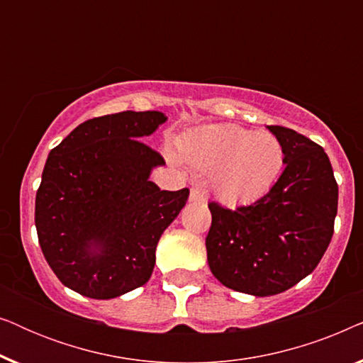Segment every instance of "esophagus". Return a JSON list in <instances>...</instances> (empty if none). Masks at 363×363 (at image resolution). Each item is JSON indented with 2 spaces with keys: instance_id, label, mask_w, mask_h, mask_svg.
<instances>
[{
  "instance_id": "obj_1",
  "label": "esophagus",
  "mask_w": 363,
  "mask_h": 363,
  "mask_svg": "<svg viewBox=\"0 0 363 363\" xmlns=\"http://www.w3.org/2000/svg\"><path fill=\"white\" fill-rule=\"evenodd\" d=\"M190 200H191V201L203 203V201L206 200L205 193H203V190H200V188H191V191H190Z\"/></svg>"
}]
</instances>
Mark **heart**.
Masks as SVG:
<instances>
[{
	"mask_svg": "<svg viewBox=\"0 0 363 363\" xmlns=\"http://www.w3.org/2000/svg\"><path fill=\"white\" fill-rule=\"evenodd\" d=\"M178 150L198 170L213 172V188L226 203H246L269 190L279 177L284 150L272 133L235 123H213L185 133Z\"/></svg>",
	"mask_w": 363,
	"mask_h": 363,
	"instance_id": "b5f03b06",
	"label": "heart"
}]
</instances>
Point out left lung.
Returning a JSON list of instances; mask_svg holds the SVG:
<instances>
[{
	"label": "left lung",
	"mask_w": 363,
	"mask_h": 363,
	"mask_svg": "<svg viewBox=\"0 0 363 363\" xmlns=\"http://www.w3.org/2000/svg\"><path fill=\"white\" fill-rule=\"evenodd\" d=\"M284 172L259 200L236 210L208 203L213 276L233 291L274 296L309 276L334 235L339 186L324 148L296 130L269 125Z\"/></svg>",
	"instance_id": "left-lung-1"
}]
</instances>
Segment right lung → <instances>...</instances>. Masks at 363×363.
I'll list each match as a JSON object with an SVG mask.
<instances>
[{"label": "right lung", "instance_id": "1", "mask_svg": "<svg viewBox=\"0 0 363 363\" xmlns=\"http://www.w3.org/2000/svg\"><path fill=\"white\" fill-rule=\"evenodd\" d=\"M162 112H118L74 128L49 153L36 193L38 240L69 289L113 299L150 279L162 233L190 195L148 180L165 160L140 138Z\"/></svg>", "mask_w": 363, "mask_h": 363}]
</instances>
